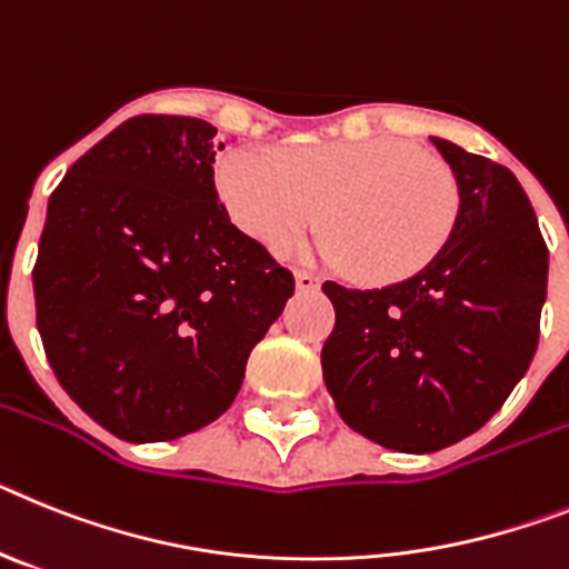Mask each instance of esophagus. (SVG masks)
Listing matches in <instances>:
<instances>
[{"mask_svg":"<svg viewBox=\"0 0 569 569\" xmlns=\"http://www.w3.org/2000/svg\"><path fill=\"white\" fill-rule=\"evenodd\" d=\"M295 283H298V291H318L320 289V280L315 278V274H309V271H298V274H295Z\"/></svg>","mask_w":569,"mask_h":569,"instance_id":"1","label":"esophagus"}]
</instances>
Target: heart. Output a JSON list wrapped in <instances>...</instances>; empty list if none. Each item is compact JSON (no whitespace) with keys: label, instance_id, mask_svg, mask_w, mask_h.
Masks as SVG:
<instances>
[{"label":"heart","instance_id":"b5f03b06","mask_svg":"<svg viewBox=\"0 0 569 569\" xmlns=\"http://www.w3.org/2000/svg\"><path fill=\"white\" fill-rule=\"evenodd\" d=\"M217 191L257 243L283 249L323 220L326 263L372 283H401L447 249L461 217L456 171L403 140L306 142L278 157L231 148Z\"/></svg>","mask_w":569,"mask_h":569}]
</instances>
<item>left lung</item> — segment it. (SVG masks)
<instances>
[{"mask_svg":"<svg viewBox=\"0 0 569 569\" xmlns=\"http://www.w3.org/2000/svg\"><path fill=\"white\" fill-rule=\"evenodd\" d=\"M461 186L447 249L387 289L326 280L335 329L326 389L355 432L435 452L478 432L530 369L547 298V243L510 168L429 137Z\"/></svg>","mask_w":569,"mask_h":569,"instance_id":"1","label":"left lung"}]
</instances>
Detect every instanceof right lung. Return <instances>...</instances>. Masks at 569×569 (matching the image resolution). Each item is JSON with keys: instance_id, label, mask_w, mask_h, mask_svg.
<instances>
[{"instance_id": "1", "label": "right lung", "mask_w": 569, "mask_h": 569, "mask_svg": "<svg viewBox=\"0 0 569 569\" xmlns=\"http://www.w3.org/2000/svg\"><path fill=\"white\" fill-rule=\"evenodd\" d=\"M214 134L194 117H131L48 200L37 329L62 389L122 441L217 421L295 295L217 200Z\"/></svg>"}]
</instances>
